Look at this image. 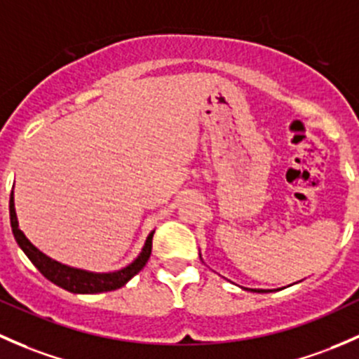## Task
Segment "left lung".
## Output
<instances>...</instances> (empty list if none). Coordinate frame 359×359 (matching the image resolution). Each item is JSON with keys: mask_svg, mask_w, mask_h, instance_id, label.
<instances>
[{"mask_svg": "<svg viewBox=\"0 0 359 359\" xmlns=\"http://www.w3.org/2000/svg\"><path fill=\"white\" fill-rule=\"evenodd\" d=\"M250 292H266V290H259V289H250Z\"/></svg>", "mask_w": 359, "mask_h": 359, "instance_id": "8db88e82", "label": "left lung"}]
</instances>
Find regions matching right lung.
<instances>
[{"mask_svg":"<svg viewBox=\"0 0 359 359\" xmlns=\"http://www.w3.org/2000/svg\"><path fill=\"white\" fill-rule=\"evenodd\" d=\"M10 223H12V231L18 247L24 250L25 256H27L32 264L39 269V273H41L44 278H48L50 282H53L55 285L62 287V289L72 292V294H98V292L121 289V287L126 285L136 273L142 271L143 266L149 261L150 254H152L154 231L147 236V242L145 245H143L140 256L129 266L119 269V271L93 273L84 271V269L70 268L67 264H62V262L51 259L46 254H43L41 250L36 249V247L29 242L27 236L24 235V231L18 228L17 212H15L13 204V191L12 195H10Z\"/></svg>","mask_w":359,"mask_h":359,"instance_id":"add662e5","label":"right lung"}]
</instances>
